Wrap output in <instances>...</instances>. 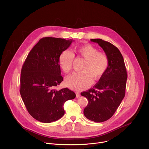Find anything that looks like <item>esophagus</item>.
Wrapping results in <instances>:
<instances>
[{
  "label": "esophagus",
  "mask_w": 149,
  "mask_h": 149,
  "mask_svg": "<svg viewBox=\"0 0 149 149\" xmlns=\"http://www.w3.org/2000/svg\"><path fill=\"white\" fill-rule=\"evenodd\" d=\"M80 96V94L79 93H76V97L77 98H78V97H79Z\"/></svg>",
  "instance_id": "1"
}]
</instances>
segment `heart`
Instances as JSON below:
<instances>
[{
	"instance_id": "1",
	"label": "heart",
	"mask_w": 149,
	"mask_h": 149,
	"mask_svg": "<svg viewBox=\"0 0 149 149\" xmlns=\"http://www.w3.org/2000/svg\"><path fill=\"white\" fill-rule=\"evenodd\" d=\"M78 55L86 60L81 68L82 72L74 73L66 78V86L71 89L81 91L88 88L92 78L98 80L105 74L109 66V59L103 52L91 45H85L76 50ZM74 55L68 50L63 51L59 57V63L65 73L71 71Z\"/></svg>"
}]
</instances>
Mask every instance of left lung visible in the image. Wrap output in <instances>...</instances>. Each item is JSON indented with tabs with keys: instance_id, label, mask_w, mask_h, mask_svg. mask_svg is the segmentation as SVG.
I'll return each mask as SVG.
<instances>
[{
	"instance_id": "obj_1",
	"label": "left lung",
	"mask_w": 149,
	"mask_h": 149,
	"mask_svg": "<svg viewBox=\"0 0 149 149\" xmlns=\"http://www.w3.org/2000/svg\"><path fill=\"white\" fill-rule=\"evenodd\" d=\"M90 40L103 49L109 59V66L99 82L81 95L88 100L84 116L92 121L102 123L113 115L124 99L127 72L123 56L116 46L100 38Z\"/></svg>"
}]
</instances>
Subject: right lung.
<instances>
[{
	"label": "right lung",
	"mask_w": 149,
	"mask_h": 149,
	"mask_svg": "<svg viewBox=\"0 0 149 149\" xmlns=\"http://www.w3.org/2000/svg\"><path fill=\"white\" fill-rule=\"evenodd\" d=\"M72 42L71 39L42 38L22 65L19 90L22 99L30 115L42 123H50L62 118L65 102L76 96L68 88L55 89L63 81L59 55Z\"/></svg>",
	"instance_id": "add662e5"
}]
</instances>
